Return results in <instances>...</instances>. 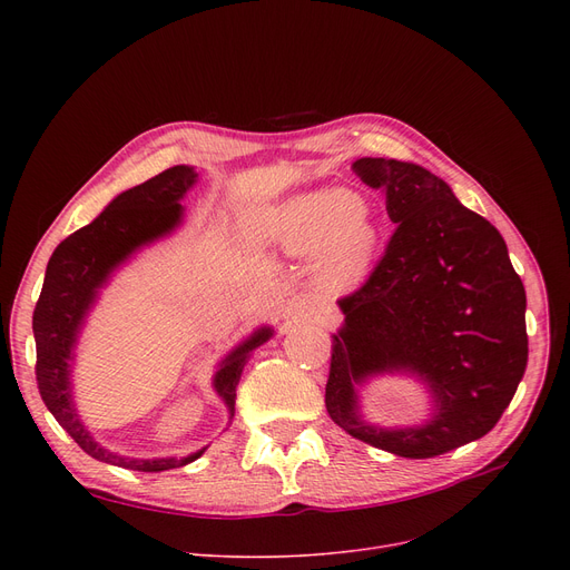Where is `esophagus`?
Masks as SVG:
<instances>
[{
  "instance_id": "1",
  "label": "esophagus",
  "mask_w": 570,
  "mask_h": 570,
  "mask_svg": "<svg viewBox=\"0 0 570 570\" xmlns=\"http://www.w3.org/2000/svg\"><path fill=\"white\" fill-rule=\"evenodd\" d=\"M316 312L314 303L307 301L303 295L288 297V301L282 305V316L284 318H303V316H312Z\"/></svg>"
}]
</instances>
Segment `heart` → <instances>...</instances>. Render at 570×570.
Listing matches in <instances>:
<instances>
[{"instance_id":"b5f03b06","label":"heart","mask_w":570,"mask_h":570,"mask_svg":"<svg viewBox=\"0 0 570 570\" xmlns=\"http://www.w3.org/2000/svg\"><path fill=\"white\" fill-rule=\"evenodd\" d=\"M254 233L286 254H314L316 277L337 291H353L370 277L383 243L372 203L342 187L303 191L265 209Z\"/></svg>"}]
</instances>
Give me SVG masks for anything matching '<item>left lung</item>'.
<instances>
[{
	"mask_svg": "<svg viewBox=\"0 0 570 570\" xmlns=\"http://www.w3.org/2000/svg\"><path fill=\"white\" fill-rule=\"evenodd\" d=\"M355 175L385 196L397 224L370 279L342 297L325 409L381 451L425 460L485 436L527 370V293L501 233L428 168L357 159ZM402 371L423 380L433 417L415 429L362 421L356 385Z\"/></svg>",
	"mask_w": 570,
	"mask_h": 570,
	"instance_id": "obj_1",
	"label": "left lung"
}]
</instances>
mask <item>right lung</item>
I'll return each mask as SVG.
<instances>
[{
    "label": "right lung",
    "mask_w": 570,
    "mask_h": 570,
    "mask_svg": "<svg viewBox=\"0 0 570 570\" xmlns=\"http://www.w3.org/2000/svg\"><path fill=\"white\" fill-rule=\"evenodd\" d=\"M196 177L198 173L191 166H173L147 179V183L122 191L110 200L92 224L62 239L46 267L43 288L32 318L41 400L55 415V421L69 432L87 455L112 466L157 473L185 466L198 460L205 451L203 448V451L183 460H138L110 453L80 423L71 385L73 348L87 312L97 303L99 291L115 269L140 247L153 245L155 239L170 235L183 224L185 207L179 205V200L194 187ZM269 337H273V327L263 325L222 361L213 385L228 409V417L235 413V387L249 361V353Z\"/></svg>",
    "instance_id": "obj_1"
}]
</instances>
